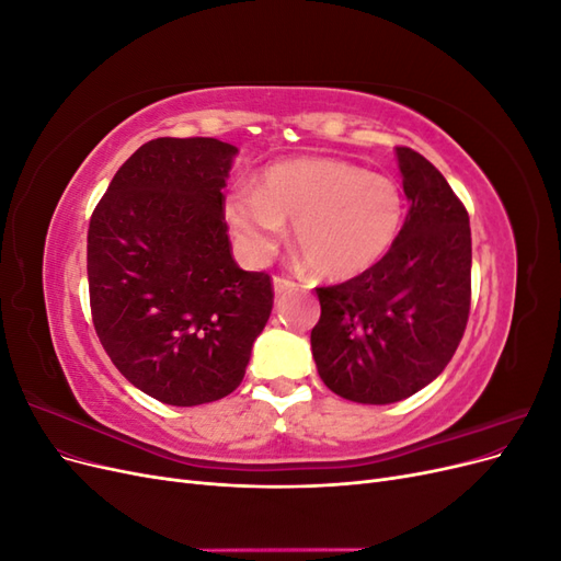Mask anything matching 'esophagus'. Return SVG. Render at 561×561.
I'll list each match as a JSON object with an SVG mask.
<instances>
[{
	"label": "esophagus",
	"instance_id": "1",
	"mask_svg": "<svg viewBox=\"0 0 561 561\" xmlns=\"http://www.w3.org/2000/svg\"><path fill=\"white\" fill-rule=\"evenodd\" d=\"M293 290H297V283L295 280L283 278V276L274 278V293L276 295H285V293H293Z\"/></svg>",
	"mask_w": 561,
	"mask_h": 561
}]
</instances>
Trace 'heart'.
I'll return each mask as SVG.
<instances>
[{"label": "heart", "instance_id": "heart-1", "mask_svg": "<svg viewBox=\"0 0 561 561\" xmlns=\"http://www.w3.org/2000/svg\"><path fill=\"white\" fill-rule=\"evenodd\" d=\"M225 217L236 248L254 266L274 257L285 219H293L295 245L316 274L344 280L365 274L393 248L404 194L388 175L342 159L304 157L266 168L262 186L236 184Z\"/></svg>", "mask_w": 561, "mask_h": 561}]
</instances>
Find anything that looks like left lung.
<instances>
[{"label": "left lung", "mask_w": 561, "mask_h": 561, "mask_svg": "<svg viewBox=\"0 0 561 561\" xmlns=\"http://www.w3.org/2000/svg\"><path fill=\"white\" fill-rule=\"evenodd\" d=\"M410 210L365 274L316 287L311 351L332 393L363 404L414 396L447 367L470 313V219L437 168L396 147Z\"/></svg>", "instance_id": "obj_1"}]
</instances>
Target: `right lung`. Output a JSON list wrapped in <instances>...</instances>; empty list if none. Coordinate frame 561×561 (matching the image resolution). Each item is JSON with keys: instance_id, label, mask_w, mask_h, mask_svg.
Wrapping results in <instances>:
<instances>
[{"instance_id": "right-lung-1", "label": "right lung", "mask_w": 561, "mask_h": 561, "mask_svg": "<svg viewBox=\"0 0 561 561\" xmlns=\"http://www.w3.org/2000/svg\"><path fill=\"white\" fill-rule=\"evenodd\" d=\"M239 149L157 138L118 168L89 227L100 344L142 393L175 407L229 396L271 316L264 271L231 257L227 178Z\"/></svg>"}]
</instances>
